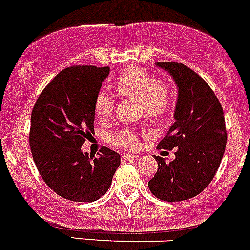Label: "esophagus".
I'll list each match as a JSON object with an SVG mask.
<instances>
[{"label": "esophagus", "mask_w": 250, "mask_h": 250, "mask_svg": "<svg viewBox=\"0 0 250 250\" xmlns=\"http://www.w3.org/2000/svg\"><path fill=\"white\" fill-rule=\"evenodd\" d=\"M123 160H131V159H133V160H135V159H137V155H135V154H123Z\"/></svg>", "instance_id": "esophagus-1"}]
</instances>
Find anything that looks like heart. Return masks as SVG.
<instances>
[{"label":"heart","instance_id":"obj_1","mask_svg":"<svg viewBox=\"0 0 250 250\" xmlns=\"http://www.w3.org/2000/svg\"><path fill=\"white\" fill-rule=\"evenodd\" d=\"M121 99H136L138 113L150 122L160 121L170 108L171 89L165 79H152L148 71L141 67H129L115 77L112 85ZM114 110V100L100 91L94 100V112L99 119L110 118ZM110 144L122 150L137 147V133L132 129H121L109 137Z\"/></svg>","mask_w":250,"mask_h":250}]
</instances>
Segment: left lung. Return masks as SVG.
Listing matches in <instances>:
<instances>
[{
	"mask_svg": "<svg viewBox=\"0 0 250 250\" xmlns=\"http://www.w3.org/2000/svg\"><path fill=\"white\" fill-rule=\"evenodd\" d=\"M178 87L171 125L159 148L173 150L175 159L155 156L157 171L148 182L156 198L179 202L200 194L215 177L226 146L225 117L208 83L189 67L177 62H157Z\"/></svg>",
	"mask_w": 250,
	"mask_h": 250,
	"instance_id": "obj_1",
	"label": "left lung"
}]
</instances>
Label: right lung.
<instances>
[{"label": "right lung", "mask_w": 250, "mask_h": 250, "mask_svg": "<svg viewBox=\"0 0 250 250\" xmlns=\"http://www.w3.org/2000/svg\"><path fill=\"white\" fill-rule=\"evenodd\" d=\"M109 71L95 66L61 71L31 112L29 144L37 169L50 189L66 200H99L121 164L119 154L110 148H102L99 157L81 151L94 133V100Z\"/></svg>", "instance_id": "obj_1"}]
</instances>
